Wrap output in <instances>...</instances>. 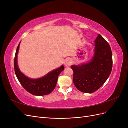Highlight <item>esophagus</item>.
<instances>
[{"mask_svg": "<svg viewBox=\"0 0 128 128\" xmlns=\"http://www.w3.org/2000/svg\"><path fill=\"white\" fill-rule=\"evenodd\" d=\"M72 64V61L70 59H66L64 62V65L65 67H69Z\"/></svg>", "mask_w": 128, "mask_h": 128, "instance_id": "1", "label": "esophagus"}]
</instances>
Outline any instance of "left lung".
I'll return each instance as SVG.
<instances>
[{"mask_svg": "<svg viewBox=\"0 0 128 128\" xmlns=\"http://www.w3.org/2000/svg\"><path fill=\"white\" fill-rule=\"evenodd\" d=\"M94 42V55L90 62L71 66L74 72L73 83L79 91L84 93L98 90L106 82L112 69V53L109 44L99 34Z\"/></svg>", "mask_w": 128, "mask_h": 128, "instance_id": "1", "label": "left lung"}]
</instances>
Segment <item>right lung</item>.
Instances as JSON below:
<instances>
[{"label":"right lung","instance_id":"add662e5","mask_svg":"<svg viewBox=\"0 0 128 128\" xmlns=\"http://www.w3.org/2000/svg\"><path fill=\"white\" fill-rule=\"evenodd\" d=\"M20 44V42L18 46L14 58V70L18 81L26 91L33 95L44 96L50 94L56 88L58 76L64 69V66L62 65L40 78L30 79L23 74L18 68L17 55Z\"/></svg>","mask_w":128,"mask_h":128}]
</instances>
